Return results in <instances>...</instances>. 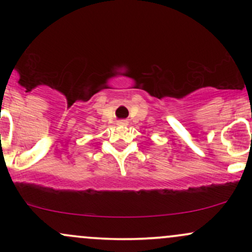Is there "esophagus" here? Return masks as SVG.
<instances>
[{
	"mask_svg": "<svg viewBox=\"0 0 252 252\" xmlns=\"http://www.w3.org/2000/svg\"><path fill=\"white\" fill-rule=\"evenodd\" d=\"M129 124V122L128 121H126V120H121V121H118L117 122V126H126Z\"/></svg>",
	"mask_w": 252,
	"mask_h": 252,
	"instance_id": "obj_1",
	"label": "esophagus"
}]
</instances>
